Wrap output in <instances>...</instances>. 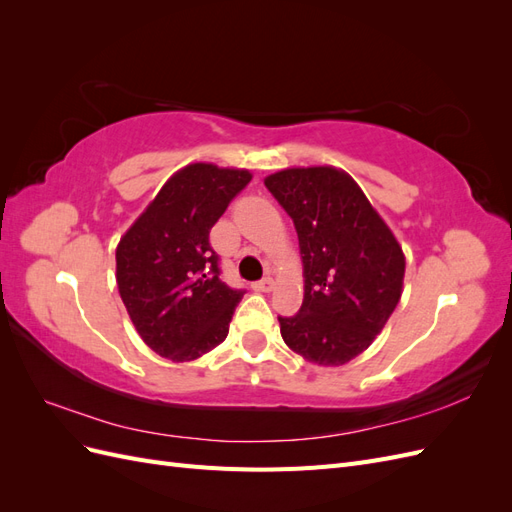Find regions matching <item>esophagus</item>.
Masks as SVG:
<instances>
[{
    "instance_id": "1",
    "label": "esophagus",
    "mask_w": 512,
    "mask_h": 512,
    "mask_svg": "<svg viewBox=\"0 0 512 512\" xmlns=\"http://www.w3.org/2000/svg\"><path fill=\"white\" fill-rule=\"evenodd\" d=\"M252 288L258 290V292H271L273 290V277H265V280L256 282Z\"/></svg>"
}]
</instances>
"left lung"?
I'll use <instances>...</instances> for the list:
<instances>
[{"instance_id":"obj_1","label":"left lung","mask_w":512,"mask_h":512,"mask_svg":"<svg viewBox=\"0 0 512 512\" xmlns=\"http://www.w3.org/2000/svg\"><path fill=\"white\" fill-rule=\"evenodd\" d=\"M265 185L292 218L303 258V305L277 316L284 342L309 363L344 365L369 348L397 307L404 252L344 170L286 168Z\"/></svg>"}]
</instances>
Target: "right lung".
Instances as JSON below:
<instances>
[{
  "label": "right lung",
  "instance_id": "add662e5",
  "mask_svg": "<svg viewBox=\"0 0 512 512\" xmlns=\"http://www.w3.org/2000/svg\"><path fill=\"white\" fill-rule=\"evenodd\" d=\"M252 175L190 164L170 177L117 245L121 301L143 342L170 361H194L228 335L245 290L220 280L209 232Z\"/></svg>",
  "mask_w": 512,
  "mask_h": 512
}]
</instances>
